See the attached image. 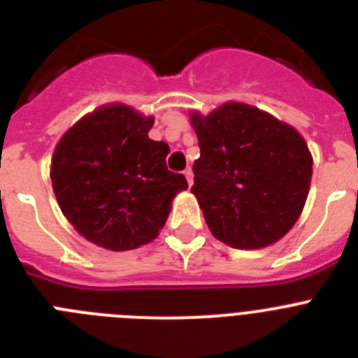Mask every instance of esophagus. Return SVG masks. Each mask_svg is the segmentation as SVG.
<instances>
[{"label": "esophagus", "instance_id": "34e87169", "mask_svg": "<svg viewBox=\"0 0 358 358\" xmlns=\"http://www.w3.org/2000/svg\"><path fill=\"white\" fill-rule=\"evenodd\" d=\"M185 177H186V181H188L189 186L194 185V172H192V169L185 170Z\"/></svg>", "mask_w": 358, "mask_h": 358}]
</instances>
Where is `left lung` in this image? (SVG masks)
Listing matches in <instances>:
<instances>
[{
	"mask_svg": "<svg viewBox=\"0 0 358 358\" xmlns=\"http://www.w3.org/2000/svg\"><path fill=\"white\" fill-rule=\"evenodd\" d=\"M189 118L201 148L192 194L211 235L235 249H260L285 236L301 215L312 179L301 134L236 102Z\"/></svg>",
	"mask_w": 358,
	"mask_h": 358,
	"instance_id": "8db88e82",
	"label": "left lung"
}]
</instances>
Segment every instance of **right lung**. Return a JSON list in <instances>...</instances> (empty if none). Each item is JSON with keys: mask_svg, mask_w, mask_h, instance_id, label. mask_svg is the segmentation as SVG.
I'll use <instances>...</instances> for the list:
<instances>
[{"mask_svg": "<svg viewBox=\"0 0 358 358\" xmlns=\"http://www.w3.org/2000/svg\"><path fill=\"white\" fill-rule=\"evenodd\" d=\"M152 116L122 103L78 120L52 157L53 192L62 213L84 238L129 251L159 235L172 201L188 188L166 169L164 141L148 138Z\"/></svg>", "mask_w": 358, "mask_h": 358, "instance_id": "obj_1", "label": "right lung"}]
</instances>
